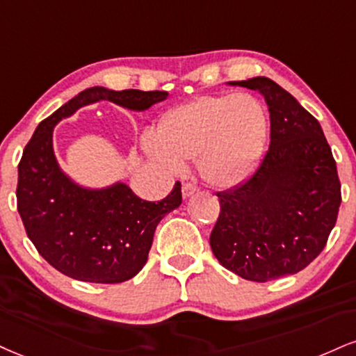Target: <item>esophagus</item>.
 <instances>
[{"label":"esophagus","mask_w":356,"mask_h":356,"mask_svg":"<svg viewBox=\"0 0 356 356\" xmlns=\"http://www.w3.org/2000/svg\"><path fill=\"white\" fill-rule=\"evenodd\" d=\"M195 192H199V187L194 186V184H184L182 186V197L184 199H189L195 194Z\"/></svg>","instance_id":"obj_1"}]
</instances>
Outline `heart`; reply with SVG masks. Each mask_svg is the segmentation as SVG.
<instances>
[{"mask_svg": "<svg viewBox=\"0 0 356 356\" xmlns=\"http://www.w3.org/2000/svg\"><path fill=\"white\" fill-rule=\"evenodd\" d=\"M267 114L245 92L199 96L170 109L159 131H145L140 147L167 174H182L195 159L200 177L230 189L250 177L267 144Z\"/></svg>", "mask_w": 356, "mask_h": 356, "instance_id": "obj_1", "label": "heart"}]
</instances>
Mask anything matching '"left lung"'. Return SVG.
I'll return each instance as SVG.
<instances>
[{"mask_svg":"<svg viewBox=\"0 0 356 356\" xmlns=\"http://www.w3.org/2000/svg\"><path fill=\"white\" fill-rule=\"evenodd\" d=\"M230 86L254 89L270 113V147L250 181L220 192L211 247L227 270L268 282L303 270L335 227L341 194L322 126L275 81L257 76Z\"/></svg>","mask_w":356,"mask_h":356,"instance_id":"obj_1","label":"left lung"}]
</instances>
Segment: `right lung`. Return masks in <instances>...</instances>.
<instances>
[{
	"label": "right lung",
	"mask_w": 356,
	"mask_h": 356,
	"mask_svg": "<svg viewBox=\"0 0 356 356\" xmlns=\"http://www.w3.org/2000/svg\"><path fill=\"white\" fill-rule=\"evenodd\" d=\"M167 96V91H113L94 86L36 127L18 165L16 199L29 241L56 270L92 284L129 280L147 262L157 224L181 205L182 194L179 182L159 202L139 199L119 181L101 189L81 186L56 159L54 127L94 102L109 101L143 113Z\"/></svg>",
	"instance_id": "1"
}]
</instances>
